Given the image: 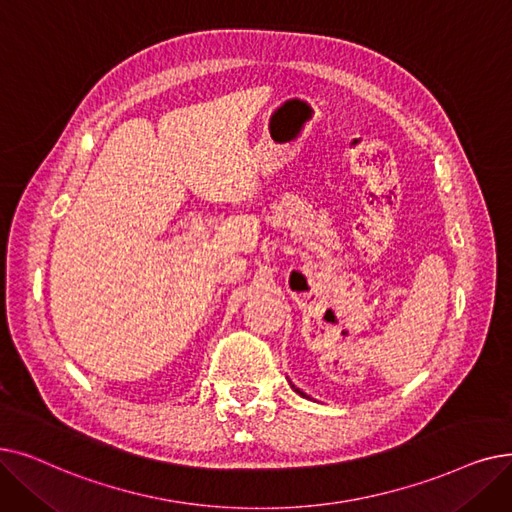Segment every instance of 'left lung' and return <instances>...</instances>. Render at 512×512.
Listing matches in <instances>:
<instances>
[{"mask_svg": "<svg viewBox=\"0 0 512 512\" xmlns=\"http://www.w3.org/2000/svg\"><path fill=\"white\" fill-rule=\"evenodd\" d=\"M291 387H293V389H295V391H297V393H299V395H303V397H307V395H305V393H303V391H301V389H297V387H295V385H293V383H291Z\"/></svg>", "mask_w": 512, "mask_h": 512, "instance_id": "1", "label": "left lung"}]
</instances>
